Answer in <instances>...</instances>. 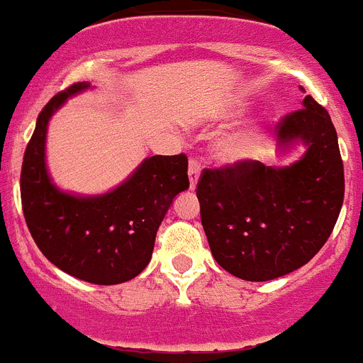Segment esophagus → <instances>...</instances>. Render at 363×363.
<instances>
[{"instance_id": "1", "label": "esophagus", "mask_w": 363, "mask_h": 363, "mask_svg": "<svg viewBox=\"0 0 363 363\" xmlns=\"http://www.w3.org/2000/svg\"><path fill=\"white\" fill-rule=\"evenodd\" d=\"M199 164L196 160H190L189 164V180H190V190L196 189L197 182H199Z\"/></svg>"}]
</instances>
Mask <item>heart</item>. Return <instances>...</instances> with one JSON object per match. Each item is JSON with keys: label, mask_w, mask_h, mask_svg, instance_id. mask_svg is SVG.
Listing matches in <instances>:
<instances>
[{"label": "heart", "mask_w": 363, "mask_h": 363, "mask_svg": "<svg viewBox=\"0 0 363 363\" xmlns=\"http://www.w3.org/2000/svg\"><path fill=\"white\" fill-rule=\"evenodd\" d=\"M242 107H229L217 114L218 120H233L242 114ZM267 127L261 121L245 125L238 130L218 138L213 145V157L222 166H240L256 159L263 150Z\"/></svg>", "instance_id": "1"}]
</instances>
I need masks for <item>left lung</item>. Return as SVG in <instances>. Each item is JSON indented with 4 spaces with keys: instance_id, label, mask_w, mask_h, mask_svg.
<instances>
[{
    "instance_id": "8db88e82",
    "label": "left lung",
    "mask_w": 363,
    "mask_h": 363,
    "mask_svg": "<svg viewBox=\"0 0 363 363\" xmlns=\"http://www.w3.org/2000/svg\"><path fill=\"white\" fill-rule=\"evenodd\" d=\"M302 106L275 130L279 153L303 146L298 160L204 169L197 183L211 254L243 281L264 282L298 270L325 245L339 218L344 167L335 127L311 95Z\"/></svg>"
}]
</instances>
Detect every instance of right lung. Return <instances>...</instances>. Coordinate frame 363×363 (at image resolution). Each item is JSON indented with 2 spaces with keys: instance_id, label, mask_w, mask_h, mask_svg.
Wrapping results in <instances>:
<instances>
[{
  "instance_id": "obj_1",
  "label": "right lung",
  "mask_w": 363,
  "mask_h": 363,
  "mask_svg": "<svg viewBox=\"0 0 363 363\" xmlns=\"http://www.w3.org/2000/svg\"><path fill=\"white\" fill-rule=\"evenodd\" d=\"M89 88V82H75L38 114L24 152L21 201L35 243L55 267L91 284H121L148 267L160 222L174 197L189 189V162L185 155L148 157L106 194L60 189L45 160L49 121L68 99Z\"/></svg>"
}]
</instances>
